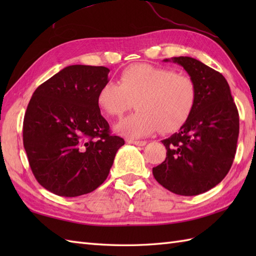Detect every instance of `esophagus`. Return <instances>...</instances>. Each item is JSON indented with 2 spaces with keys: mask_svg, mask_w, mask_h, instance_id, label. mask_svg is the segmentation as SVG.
I'll return each mask as SVG.
<instances>
[{
  "mask_svg": "<svg viewBox=\"0 0 256 256\" xmlns=\"http://www.w3.org/2000/svg\"><path fill=\"white\" fill-rule=\"evenodd\" d=\"M126 142L128 144H133V145H138V146H144L146 145V140H126Z\"/></svg>",
  "mask_w": 256,
  "mask_h": 256,
  "instance_id": "obj_1",
  "label": "esophagus"
}]
</instances>
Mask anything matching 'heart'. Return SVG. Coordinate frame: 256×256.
I'll use <instances>...</instances> for the list:
<instances>
[{
	"label": "heart",
	"mask_w": 256,
	"mask_h": 256,
	"mask_svg": "<svg viewBox=\"0 0 256 256\" xmlns=\"http://www.w3.org/2000/svg\"><path fill=\"white\" fill-rule=\"evenodd\" d=\"M197 98V84L189 76L136 64L123 70L118 84H103L96 102L108 116L116 118L135 102L138 111L120 122L116 131L128 138H138L158 130L165 133L176 131L192 113Z\"/></svg>",
	"instance_id": "obj_1"
}]
</instances>
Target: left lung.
<instances>
[{"label":"left lung","mask_w":256,"mask_h":256,"mask_svg":"<svg viewBox=\"0 0 256 256\" xmlns=\"http://www.w3.org/2000/svg\"><path fill=\"white\" fill-rule=\"evenodd\" d=\"M172 60L194 80L198 98L179 132L162 140L167 157L153 168V175L174 194L196 196L216 186L229 172L236 152L238 112L220 72L192 57Z\"/></svg>","instance_id":"obj_1"}]
</instances>
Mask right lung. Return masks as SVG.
I'll return each instance as SVG.
<instances>
[{"mask_svg": "<svg viewBox=\"0 0 256 256\" xmlns=\"http://www.w3.org/2000/svg\"><path fill=\"white\" fill-rule=\"evenodd\" d=\"M106 67L72 64L32 94L23 123L30 170L42 187L62 197L94 192L106 180L124 140L111 134L96 102Z\"/></svg>", "mask_w": 256, "mask_h": 256, "instance_id": "add662e5", "label": "right lung"}]
</instances>
